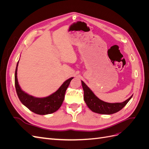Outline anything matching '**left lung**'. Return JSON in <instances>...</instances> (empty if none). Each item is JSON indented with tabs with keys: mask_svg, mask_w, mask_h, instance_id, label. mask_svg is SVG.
Segmentation results:
<instances>
[{
	"mask_svg": "<svg viewBox=\"0 0 149 149\" xmlns=\"http://www.w3.org/2000/svg\"><path fill=\"white\" fill-rule=\"evenodd\" d=\"M84 90V100L88 107L92 111L101 114H112L119 111L127 104L132 95L123 102L109 103L100 100L88 86L81 81Z\"/></svg>",
	"mask_w": 149,
	"mask_h": 149,
	"instance_id": "1",
	"label": "left lung"
}]
</instances>
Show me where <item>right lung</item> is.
I'll list each match as a JSON object with an SVG mask.
<instances>
[{
	"label": "right lung",
	"instance_id": "right-lung-1",
	"mask_svg": "<svg viewBox=\"0 0 149 149\" xmlns=\"http://www.w3.org/2000/svg\"><path fill=\"white\" fill-rule=\"evenodd\" d=\"M19 61L15 69V86L17 96L21 102L31 111L37 114L46 115L56 112L63 102L66 90L73 77L65 81L59 89L51 95L45 97H35L22 91L18 83L17 67Z\"/></svg>",
	"mask_w": 149,
	"mask_h": 149
}]
</instances>
